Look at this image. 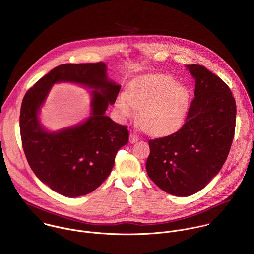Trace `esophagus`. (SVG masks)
<instances>
[{
	"mask_svg": "<svg viewBox=\"0 0 254 254\" xmlns=\"http://www.w3.org/2000/svg\"><path fill=\"white\" fill-rule=\"evenodd\" d=\"M139 140V137L135 134V133H131L130 134V137H129V141H130V143L131 144H134V143H136L137 141Z\"/></svg>",
	"mask_w": 254,
	"mask_h": 254,
	"instance_id": "esophagus-1",
	"label": "esophagus"
}]
</instances>
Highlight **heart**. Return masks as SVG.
<instances>
[{
  "mask_svg": "<svg viewBox=\"0 0 254 254\" xmlns=\"http://www.w3.org/2000/svg\"><path fill=\"white\" fill-rule=\"evenodd\" d=\"M190 104V93L169 76L147 75L133 81L128 93L116 100V111L122 118L139 112L141 128L153 135H163L176 130L183 122Z\"/></svg>",
  "mask_w": 254,
  "mask_h": 254,
  "instance_id": "b5f03b06",
  "label": "heart"
}]
</instances>
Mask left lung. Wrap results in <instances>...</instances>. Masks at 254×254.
Returning <instances> with one entry per match:
<instances>
[{"instance_id": "left-lung-1", "label": "left lung", "mask_w": 254, "mask_h": 254, "mask_svg": "<svg viewBox=\"0 0 254 254\" xmlns=\"http://www.w3.org/2000/svg\"><path fill=\"white\" fill-rule=\"evenodd\" d=\"M195 79L185 123L175 133L149 140V177L164 191L186 197L203 189L224 166L236 129L230 87L201 65H186Z\"/></svg>"}]
</instances>
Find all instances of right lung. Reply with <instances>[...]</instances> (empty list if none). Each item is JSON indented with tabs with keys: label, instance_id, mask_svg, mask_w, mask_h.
<instances>
[{
	"label": "right lung",
	"instance_id": "1",
	"mask_svg": "<svg viewBox=\"0 0 254 254\" xmlns=\"http://www.w3.org/2000/svg\"><path fill=\"white\" fill-rule=\"evenodd\" d=\"M70 81L93 88L92 114L85 123L58 132H47L38 112L52 85ZM120 85L109 81L103 62L63 64L42 77L25 93L19 116L23 152L35 175L67 197L92 192L109 175L120 148L129 140L127 127L105 115Z\"/></svg>",
	"mask_w": 254,
	"mask_h": 254
}]
</instances>
